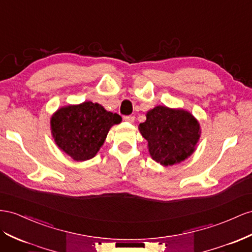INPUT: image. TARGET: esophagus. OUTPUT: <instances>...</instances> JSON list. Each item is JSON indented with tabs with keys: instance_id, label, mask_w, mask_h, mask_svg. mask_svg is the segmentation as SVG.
Masks as SVG:
<instances>
[{
	"instance_id": "1",
	"label": "esophagus",
	"mask_w": 252,
	"mask_h": 252,
	"mask_svg": "<svg viewBox=\"0 0 252 252\" xmlns=\"http://www.w3.org/2000/svg\"><path fill=\"white\" fill-rule=\"evenodd\" d=\"M123 119H124V121L128 122V123H133V121H134V117H132V115H125Z\"/></svg>"
}]
</instances>
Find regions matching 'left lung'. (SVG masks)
Returning <instances> with one entry per match:
<instances>
[{
  "instance_id": "obj_1",
  "label": "left lung",
  "mask_w": 252,
  "mask_h": 252,
  "mask_svg": "<svg viewBox=\"0 0 252 252\" xmlns=\"http://www.w3.org/2000/svg\"><path fill=\"white\" fill-rule=\"evenodd\" d=\"M139 129L148 142L152 158L164 166L186 160L200 137L199 124L191 113L165 106L149 110Z\"/></svg>"
}]
</instances>
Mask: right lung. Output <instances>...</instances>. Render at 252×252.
Masks as SVG:
<instances>
[{
  "mask_svg": "<svg viewBox=\"0 0 252 252\" xmlns=\"http://www.w3.org/2000/svg\"><path fill=\"white\" fill-rule=\"evenodd\" d=\"M117 113L108 112L92 101L60 108L51 119L58 147L76 161L93 158L103 145L112 125L121 123Z\"/></svg>",
  "mask_w": 252,
  "mask_h": 252,
  "instance_id": "obj_1",
  "label": "right lung"
}]
</instances>
